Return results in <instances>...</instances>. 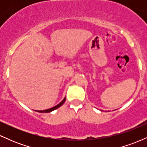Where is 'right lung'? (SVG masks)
<instances>
[{
	"label": "right lung",
	"mask_w": 147,
	"mask_h": 147,
	"mask_svg": "<svg viewBox=\"0 0 147 147\" xmlns=\"http://www.w3.org/2000/svg\"><path fill=\"white\" fill-rule=\"evenodd\" d=\"M65 97H64V99H63V100L61 101V102L59 103V104H57V105H56L55 106H54V107L50 108V109H46V110L37 111V112H38V113H50V112H52V111L56 110V109H58V108H59L61 106L63 105V103L65 102Z\"/></svg>",
	"instance_id": "right-lung-1"
}]
</instances>
